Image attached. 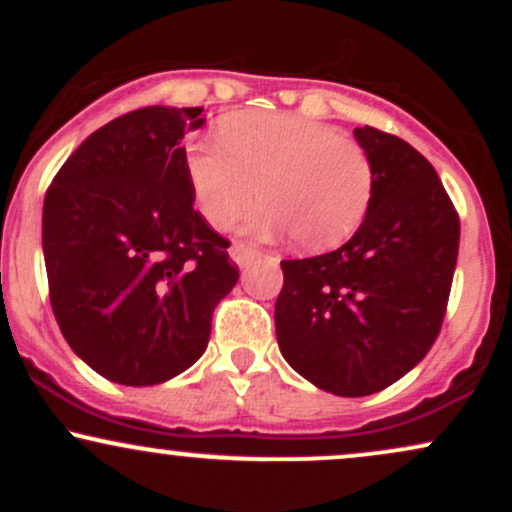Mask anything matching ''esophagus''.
Wrapping results in <instances>:
<instances>
[{"label":"esophagus","mask_w":512,"mask_h":512,"mask_svg":"<svg viewBox=\"0 0 512 512\" xmlns=\"http://www.w3.org/2000/svg\"><path fill=\"white\" fill-rule=\"evenodd\" d=\"M260 257V250L255 248L252 243H245V240H236V243L231 245V260L238 264V267H248Z\"/></svg>","instance_id":"esophagus-1"}]
</instances>
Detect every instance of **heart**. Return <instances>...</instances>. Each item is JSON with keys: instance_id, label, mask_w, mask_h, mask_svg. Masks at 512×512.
<instances>
[{"instance_id": "obj_1", "label": "heart", "mask_w": 512, "mask_h": 512, "mask_svg": "<svg viewBox=\"0 0 512 512\" xmlns=\"http://www.w3.org/2000/svg\"><path fill=\"white\" fill-rule=\"evenodd\" d=\"M185 173L204 221L226 228L255 202L245 228L284 236L303 250L342 245L361 228L375 195V163L337 127L293 113L228 117L219 139H192Z\"/></svg>"}]
</instances>
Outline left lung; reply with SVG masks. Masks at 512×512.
I'll list each match as a JSON object with an SVG mask.
<instances>
[{"label":"left lung","mask_w":512,"mask_h":512,"mask_svg":"<svg viewBox=\"0 0 512 512\" xmlns=\"http://www.w3.org/2000/svg\"><path fill=\"white\" fill-rule=\"evenodd\" d=\"M375 163L368 216L342 248L284 260L276 342L305 380L342 397L385 390L431 351L448 310L460 216L414 146L356 127Z\"/></svg>","instance_id":"left-lung-1"}]
</instances>
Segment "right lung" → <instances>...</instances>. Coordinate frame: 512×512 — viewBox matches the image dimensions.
Instances as JSON below:
<instances>
[{"mask_svg": "<svg viewBox=\"0 0 512 512\" xmlns=\"http://www.w3.org/2000/svg\"><path fill=\"white\" fill-rule=\"evenodd\" d=\"M202 108L117 117L64 161L43 204L50 305L74 354L120 385H158L204 354L238 267L192 207L187 129Z\"/></svg>", "mask_w": 512, "mask_h": 512, "instance_id": "add662e5", "label": "right lung"}]
</instances>
